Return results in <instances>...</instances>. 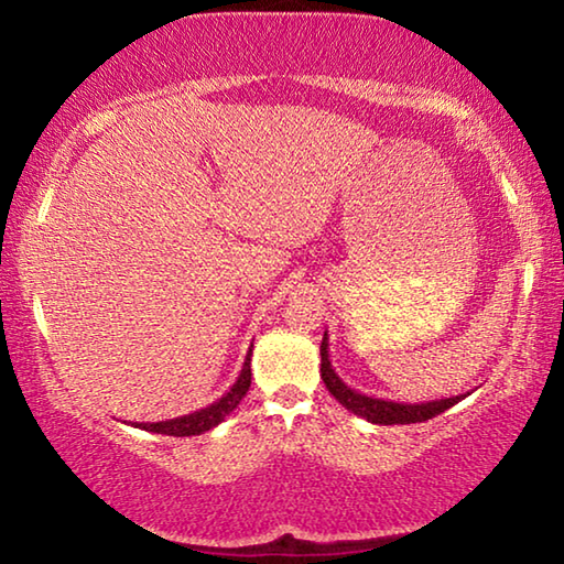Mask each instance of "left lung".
<instances>
[{
	"instance_id": "8db88e82",
	"label": "left lung",
	"mask_w": 564,
	"mask_h": 564,
	"mask_svg": "<svg viewBox=\"0 0 564 564\" xmlns=\"http://www.w3.org/2000/svg\"><path fill=\"white\" fill-rule=\"evenodd\" d=\"M321 378L326 383L328 393L338 400V403L356 413L358 417H366L368 423L376 425H408V423H423V420H431L435 415L445 413L447 408H453L455 403H460L463 395H453V398H441V400H425V403H395V400H386V398H373V395H362L358 390H352L350 386L343 383L338 378L336 370L330 366V356H328V333H323V343H321Z\"/></svg>"
}]
</instances>
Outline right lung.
Returning <instances> with one entry per match:
<instances>
[{
	"mask_svg": "<svg viewBox=\"0 0 564 564\" xmlns=\"http://www.w3.org/2000/svg\"><path fill=\"white\" fill-rule=\"evenodd\" d=\"M251 350L253 346L248 348L246 360L241 373H238L236 383L231 386L228 393H224L216 403L206 405L196 413L181 415V417H171V420H161V423H133L137 427H144L149 433H161V435H174V437H188V435H202L206 431H212L218 423H224L228 413H234L236 405L241 403L243 395L251 388Z\"/></svg>",
	"mask_w": 564,
	"mask_h": 564,
	"instance_id": "add662e5",
	"label": "right lung"
}]
</instances>
